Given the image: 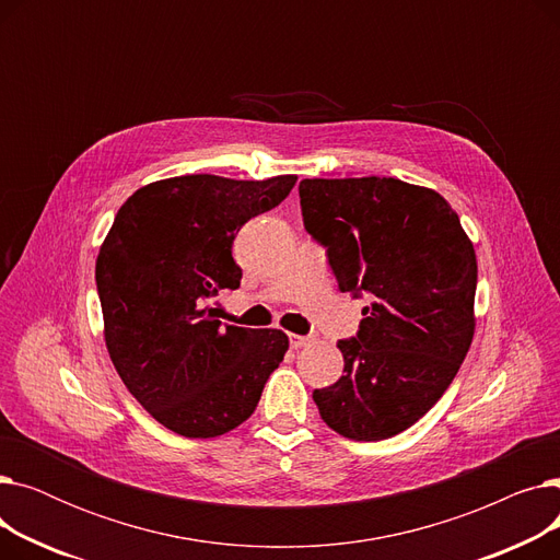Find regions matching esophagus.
Listing matches in <instances>:
<instances>
[{
    "instance_id": "1",
    "label": "esophagus",
    "mask_w": 560,
    "mask_h": 560,
    "mask_svg": "<svg viewBox=\"0 0 560 560\" xmlns=\"http://www.w3.org/2000/svg\"><path fill=\"white\" fill-rule=\"evenodd\" d=\"M288 340H290V347H292V349H302V347L313 345V342H315V336H298V334H290Z\"/></svg>"
}]
</instances>
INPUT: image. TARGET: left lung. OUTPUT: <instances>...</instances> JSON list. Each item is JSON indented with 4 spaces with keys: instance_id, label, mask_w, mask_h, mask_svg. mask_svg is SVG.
<instances>
[{
    "instance_id": "left-lung-1",
    "label": "left lung",
    "mask_w": 560,
    "mask_h": 560,
    "mask_svg": "<svg viewBox=\"0 0 560 560\" xmlns=\"http://www.w3.org/2000/svg\"><path fill=\"white\" fill-rule=\"evenodd\" d=\"M300 199L338 288L370 298L359 334L338 342L342 376L313 399L349 440L393 438L443 397L472 345V241L445 197L393 176L304 179Z\"/></svg>"
}]
</instances>
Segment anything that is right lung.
Instances as JSON below:
<instances>
[{
  "label": "right lung",
  "instance_id": "add662e5",
  "mask_svg": "<svg viewBox=\"0 0 560 560\" xmlns=\"http://www.w3.org/2000/svg\"><path fill=\"white\" fill-rule=\"evenodd\" d=\"M295 182L172 176L117 211L95 265L104 340L129 393L165 429L215 438L243 424L283 361V331L222 325L206 300L241 285L235 233Z\"/></svg>",
  "mask_w": 560,
  "mask_h": 560
}]
</instances>
